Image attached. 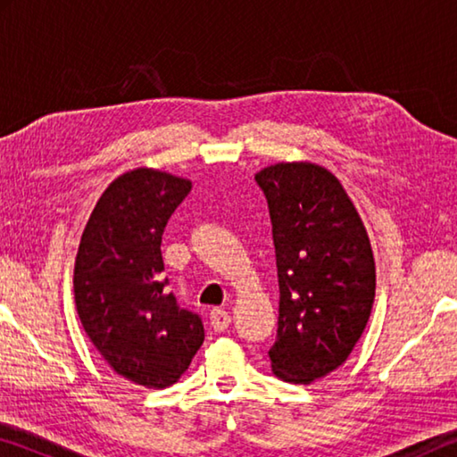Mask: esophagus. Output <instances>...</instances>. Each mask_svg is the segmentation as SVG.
<instances>
[{
	"label": "esophagus",
	"mask_w": 457,
	"mask_h": 457,
	"mask_svg": "<svg viewBox=\"0 0 457 457\" xmlns=\"http://www.w3.org/2000/svg\"><path fill=\"white\" fill-rule=\"evenodd\" d=\"M210 320H212V327L215 332H223L231 322V316L229 312L223 311V308H213V311L210 312Z\"/></svg>",
	"instance_id": "esophagus-1"
}]
</instances>
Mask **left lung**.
<instances>
[{
    "instance_id": "obj_1",
    "label": "left lung",
    "mask_w": 457,
    "mask_h": 457,
    "mask_svg": "<svg viewBox=\"0 0 457 457\" xmlns=\"http://www.w3.org/2000/svg\"><path fill=\"white\" fill-rule=\"evenodd\" d=\"M268 201L280 316L268 351L276 377L308 385L343 365L367 327L375 260L343 185L312 163H278L256 175Z\"/></svg>"
}]
</instances>
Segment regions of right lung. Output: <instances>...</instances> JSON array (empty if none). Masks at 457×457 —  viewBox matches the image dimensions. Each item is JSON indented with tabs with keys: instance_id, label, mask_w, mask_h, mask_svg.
Masks as SVG:
<instances>
[{
	"instance_id": "add662e5",
	"label": "right lung",
	"mask_w": 457,
	"mask_h": 457,
	"mask_svg": "<svg viewBox=\"0 0 457 457\" xmlns=\"http://www.w3.org/2000/svg\"><path fill=\"white\" fill-rule=\"evenodd\" d=\"M191 181L135 169L108 185L84 228L74 264L80 322L119 375L163 389L201 343L204 320L167 292L161 239Z\"/></svg>"
}]
</instances>
